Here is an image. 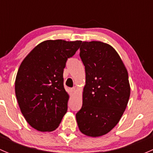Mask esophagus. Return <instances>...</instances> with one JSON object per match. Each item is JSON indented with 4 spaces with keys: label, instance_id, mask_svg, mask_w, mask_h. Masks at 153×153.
I'll use <instances>...</instances> for the list:
<instances>
[{
    "label": "esophagus",
    "instance_id": "obj_1",
    "mask_svg": "<svg viewBox=\"0 0 153 153\" xmlns=\"http://www.w3.org/2000/svg\"><path fill=\"white\" fill-rule=\"evenodd\" d=\"M70 92H71V93H72V94H73L74 92H75V87L72 88V89H70Z\"/></svg>",
    "mask_w": 153,
    "mask_h": 153
}]
</instances>
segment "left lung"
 <instances>
[{"label":"left lung","instance_id":"8db88e82","mask_svg":"<svg viewBox=\"0 0 153 153\" xmlns=\"http://www.w3.org/2000/svg\"><path fill=\"white\" fill-rule=\"evenodd\" d=\"M80 57L85 67L86 85L77 123L84 135L101 136L116 126L127 105L128 72L116 51L101 41L83 42Z\"/></svg>","mask_w":153,"mask_h":153}]
</instances>
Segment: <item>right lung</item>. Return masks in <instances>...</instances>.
I'll list each match as a JSON object with an SVG mask.
<instances>
[{
	"label": "right lung",
	"instance_id": "add662e5",
	"mask_svg": "<svg viewBox=\"0 0 153 153\" xmlns=\"http://www.w3.org/2000/svg\"><path fill=\"white\" fill-rule=\"evenodd\" d=\"M81 44L80 41H44L21 63L15 95L23 115L34 129L55 130L67 112L69 95L64 86V69Z\"/></svg>",
	"mask_w": 153,
	"mask_h": 153
}]
</instances>
